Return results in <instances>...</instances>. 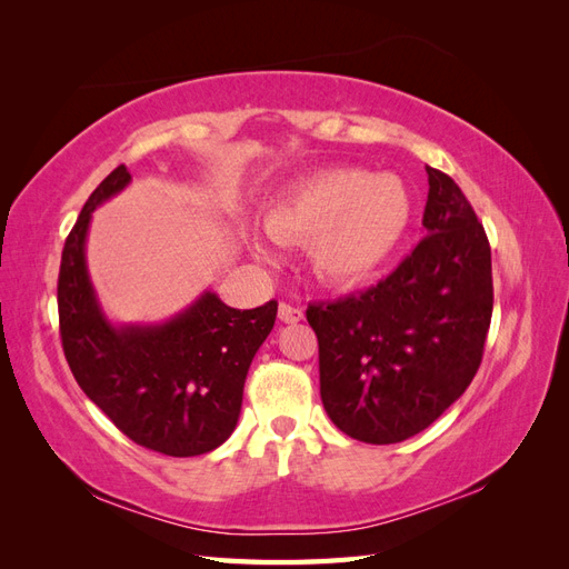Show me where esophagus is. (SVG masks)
I'll return each mask as SVG.
<instances>
[{
    "instance_id": "1",
    "label": "esophagus",
    "mask_w": 569,
    "mask_h": 569,
    "mask_svg": "<svg viewBox=\"0 0 569 569\" xmlns=\"http://www.w3.org/2000/svg\"><path fill=\"white\" fill-rule=\"evenodd\" d=\"M278 318L282 322H301L303 320V311H301V308H297V306H291V303H280Z\"/></svg>"
}]
</instances>
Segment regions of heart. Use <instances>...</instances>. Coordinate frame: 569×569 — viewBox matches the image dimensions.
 <instances>
[{"label": "heart", "mask_w": 569, "mask_h": 569, "mask_svg": "<svg viewBox=\"0 0 569 569\" xmlns=\"http://www.w3.org/2000/svg\"><path fill=\"white\" fill-rule=\"evenodd\" d=\"M412 199L401 178L363 168H327L291 184L266 213L278 242L308 240L316 278L349 287L368 280L401 244Z\"/></svg>", "instance_id": "1"}]
</instances>
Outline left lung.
I'll return each instance as SVG.
<instances>
[{
  "mask_svg": "<svg viewBox=\"0 0 569 569\" xmlns=\"http://www.w3.org/2000/svg\"><path fill=\"white\" fill-rule=\"evenodd\" d=\"M425 170L422 242L375 287L306 311L318 335L327 416L366 443H399L458 401L491 322L487 232L460 187Z\"/></svg>",
  "mask_w": 569,
  "mask_h": 569,
  "instance_id": "1",
  "label": "left lung"
}]
</instances>
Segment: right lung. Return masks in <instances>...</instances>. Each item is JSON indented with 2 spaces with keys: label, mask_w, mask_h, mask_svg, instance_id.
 <instances>
[{
  "label": "right lung",
  "mask_w": 569,
  "mask_h": 569,
  "mask_svg": "<svg viewBox=\"0 0 569 569\" xmlns=\"http://www.w3.org/2000/svg\"><path fill=\"white\" fill-rule=\"evenodd\" d=\"M130 180L126 166L101 180L66 237L57 287L63 353L88 399L134 443L173 458L201 456L234 432L247 372L278 301L239 311L206 289L163 322L113 325L92 287L84 242L97 206Z\"/></svg>",
  "instance_id": "1"
}]
</instances>
